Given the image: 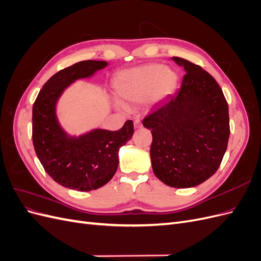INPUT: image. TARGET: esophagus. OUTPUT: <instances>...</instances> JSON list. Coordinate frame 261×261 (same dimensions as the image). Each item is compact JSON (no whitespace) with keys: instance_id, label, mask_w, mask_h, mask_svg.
<instances>
[{"instance_id":"1","label":"esophagus","mask_w":261,"mask_h":261,"mask_svg":"<svg viewBox=\"0 0 261 261\" xmlns=\"http://www.w3.org/2000/svg\"><path fill=\"white\" fill-rule=\"evenodd\" d=\"M134 126H135V128H140L141 127V122L139 120H135V122H134Z\"/></svg>"}]
</instances>
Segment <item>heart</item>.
<instances>
[{
  "label": "heart",
  "mask_w": 261,
  "mask_h": 261,
  "mask_svg": "<svg viewBox=\"0 0 261 261\" xmlns=\"http://www.w3.org/2000/svg\"><path fill=\"white\" fill-rule=\"evenodd\" d=\"M176 85V74L159 64L125 69L114 80L117 96L130 103H140L146 100L150 105H155L173 93Z\"/></svg>",
  "instance_id": "b5f03b06"
}]
</instances>
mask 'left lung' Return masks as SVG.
I'll use <instances>...</instances> for the list:
<instances>
[{
    "mask_svg": "<svg viewBox=\"0 0 261 261\" xmlns=\"http://www.w3.org/2000/svg\"><path fill=\"white\" fill-rule=\"evenodd\" d=\"M172 60L185 70L180 89L147 115L143 125L152 134L154 175L168 186L189 188L220 167L230 137L228 107L208 72L181 58Z\"/></svg>",
    "mask_w": 261,
    "mask_h": 261,
    "instance_id": "left-lung-1",
    "label": "left lung"
}]
</instances>
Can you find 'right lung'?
I'll return each mask as SVG.
<instances>
[{"instance_id":"1","label":"right lung","mask_w":261,"mask_h":261,"mask_svg":"<svg viewBox=\"0 0 261 261\" xmlns=\"http://www.w3.org/2000/svg\"><path fill=\"white\" fill-rule=\"evenodd\" d=\"M105 61H82L61 69L46 82L33 107V143L45 172L60 185L90 192L106 185L118 167V149L132 138L133 121L118 130L92 129L69 136L57 116V103L67 87L105 68Z\"/></svg>"}]
</instances>
